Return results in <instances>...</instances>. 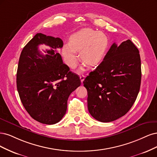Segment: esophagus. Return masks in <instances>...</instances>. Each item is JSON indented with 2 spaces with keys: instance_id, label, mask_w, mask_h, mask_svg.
I'll use <instances>...</instances> for the list:
<instances>
[{
  "instance_id": "34e87169",
  "label": "esophagus",
  "mask_w": 157,
  "mask_h": 157,
  "mask_svg": "<svg viewBox=\"0 0 157 157\" xmlns=\"http://www.w3.org/2000/svg\"><path fill=\"white\" fill-rule=\"evenodd\" d=\"M79 78H80V80H81V82H83L84 79H85V75H80L79 76Z\"/></svg>"
}]
</instances>
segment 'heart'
<instances>
[{
  "mask_svg": "<svg viewBox=\"0 0 157 157\" xmlns=\"http://www.w3.org/2000/svg\"><path fill=\"white\" fill-rule=\"evenodd\" d=\"M108 45V39L104 33L85 28L70 36V42L62 48V56L65 63L74 68L77 64L78 52H80L82 61L90 67H94L102 61ZM82 70V68L80 71Z\"/></svg>",
  "mask_w": 157,
  "mask_h": 157,
  "instance_id": "obj_1",
  "label": "heart"
}]
</instances>
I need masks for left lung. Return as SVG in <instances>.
Listing matches in <instances>:
<instances>
[{
	"mask_svg": "<svg viewBox=\"0 0 157 157\" xmlns=\"http://www.w3.org/2000/svg\"><path fill=\"white\" fill-rule=\"evenodd\" d=\"M141 79L138 49L127 40L113 43L102 62L83 81L90 114L100 122L123 117L132 108Z\"/></svg>",
	"mask_w": 157,
	"mask_h": 157,
	"instance_id": "obj_1",
	"label": "left lung"
}]
</instances>
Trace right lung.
<instances>
[{"label": "right lung", "mask_w": 157, "mask_h": 157, "mask_svg": "<svg viewBox=\"0 0 157 157\" xmlns=\"http://www.w3.org/2000/svg\"><path fill=\"white\" fill-rule=\"evenodd\" d=\"M40 44L50 49L41 54ZM59 38L37 33L23 48L17 71V89L29 114L38 122L53 124L62 119L70 94L81 85L77 74L69 71L57 50L63 48Z\"/></svg>", "instance_id": "1"}]
</instances>
